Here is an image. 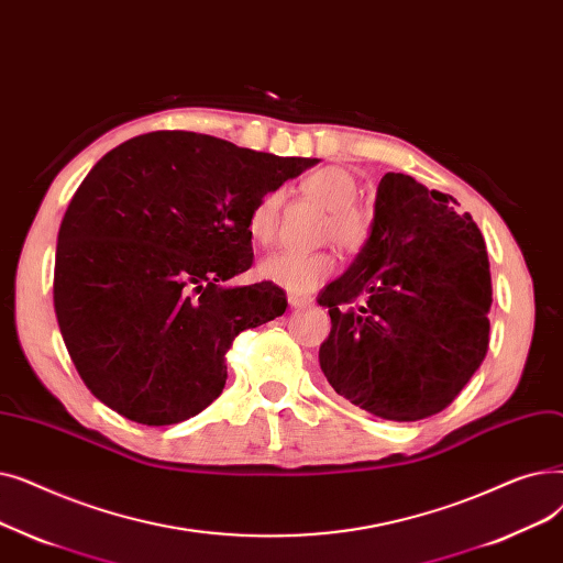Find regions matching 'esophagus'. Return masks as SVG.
<instances>
[{
  "instance_id": "34e87169",
  "label": "esophagus",
  "mask_w": 563,
  "mask_h": 563,
  "mask_svg": "<svg viewBox=\"0 0 563 563\" xmlns=\"http://www.w3.org/2000/svg\"><path fill=\"white\" fill-rule=\"evenodd\" d=\"M288 305L292 309H302V307H309L311 305V298H302V296H288Z\"/></svg>"
}]
</instances>
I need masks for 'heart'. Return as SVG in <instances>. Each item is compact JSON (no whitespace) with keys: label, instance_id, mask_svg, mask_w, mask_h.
Listing matches in <instances>:
<instances>
[{"label":"heart","instance_id":"heart-1","mask_svg":"<svg viewBox=\"0 0 563 563\" xmlns=\"http://www.w3.org/2000/svg\"><path fill=\"white\" fill-rule=\"evenodd\" d=\"M300 190L307 199L316 201L328 210V220L323 235L332 238L343 250H357L368 231L364 212L355 208L357 201V180L351 172L341 167H323L309 174ZM282 192L271 190L261 195L247 212V233L258 245H271L277 238L279 212H282ZM336 261L328 252L298 254V252H275L258 263V275L288 292H311L323 286L334 275Z\"/></svg>","mask_w":563,"mask_h":563}]
</instances>
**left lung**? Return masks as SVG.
Segmentation results:
<instances>
[{
    "instance_id": "obj_1",
    "label": "left lung",
    "mask_w": 563,
    "mask_h": 563,
    "mask_svg": "<svg viewBox=\"0 0 563 563\" xmlns=\"http://www.w3.org/2000/svg\"><path fill=\"white\" fill-rule=\"evenodd\" d=\"M318 305L332 318L318 360L339 396L391 421L438 415L488 353L486 240L451 195L389 172L364 247Z\"/></svg>"
}]
</instances>
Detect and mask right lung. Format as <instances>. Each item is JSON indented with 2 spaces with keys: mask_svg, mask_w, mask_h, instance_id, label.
<instances>
[{
  "mask_svg": "<svg viewBox=\"0 0 563 563\" xmlns=\"http://www.w3.org/2000/svg\"><path fill=\"white\" fill-rule=\"evenodd\" d=\"M316 163L183 130L98 159L70 199L55 265L59 330L98 400L169 426L222 394L233 339L288 307L271 282L229 286L252 267L247 212Z\"/></svg>",
  "mask_w": 563,
  "mask_h": 563,
  "instance_id": "add662e5",
  "label": "right lung"
}]
</instances>
